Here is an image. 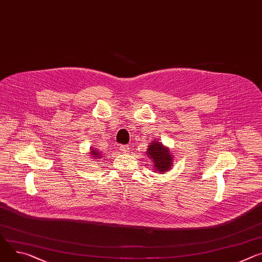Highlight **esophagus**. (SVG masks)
I'll return each mask as SVG.
<instances>
[{"mask_svg": "<svg viewBox=\"0 0 262 262\" xmlns=\"http://www.w3.org/2000/svg\"><path fill=\"white\" fill-rule=\"evenodd\" d=\"M120 148H121V150H122L123 152H125V154L129 152V146H127V145H121Z\"/></svg>", "mask_w": 262, "mask_h": 262, "instance_id": "esophagus-1", "label": "esophagus"}]
</instances>
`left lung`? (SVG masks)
<instances>
[{
    "label": "left lung",
    "instance_id": "1",
    "mask_svg": "<svg viewBox=\"0 0 262 262\" xmlns=\"http://www.w3.org/2000/svg\"><path fill=\"white\" fill-rule=\"evenodd\" d=\"M146 154L151 159L156 171L164 173L172 167V156L160 142L152 141Z\"/></svg>",
    "mask_w": 262,
    "mask_h": 262
}]
</instances>
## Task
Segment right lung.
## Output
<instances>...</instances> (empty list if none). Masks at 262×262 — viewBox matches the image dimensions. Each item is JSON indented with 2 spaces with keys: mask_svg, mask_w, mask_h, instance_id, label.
Returning a JSON list of instances; mask_svg holds the SVG:
<instances>
[{
  "mask_svg": "<svg viewBox=\"0 0 262 262\" xmlns=\"http://www.w3.org/2000/svg\"><path fill=\"white\" fill-rule=\"evenodd\" d=\"M91 155L93 156V158H95V159H97V158H100V152L99 151H97V149L96 148H92V151H91Z\"/></svg>",
  "mask_w": 262,
  "mask_h": 262,
  "instance_id": "1",
  "label": "right lung"
}]
</instances>
